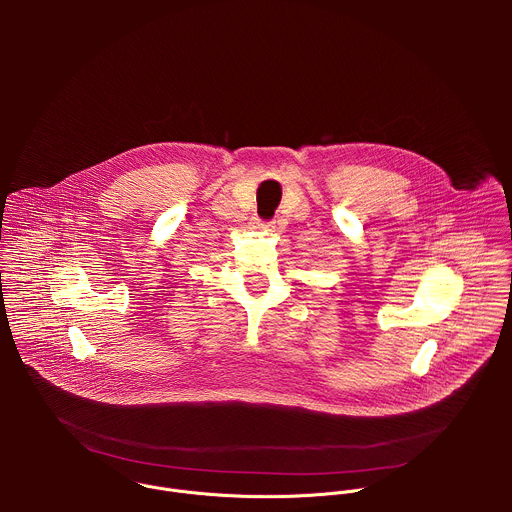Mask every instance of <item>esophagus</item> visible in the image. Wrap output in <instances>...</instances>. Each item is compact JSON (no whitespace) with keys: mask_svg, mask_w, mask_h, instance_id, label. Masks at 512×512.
Returning <instances> with one entry per match:
<instances>
[{"mask_svg":"<svg viewBox=\"0 0 512 512\" xmlns=\"http://www.w3.org/2000/svg\"><path fill=\"white\" fill-rule=\"evenodd\" d=\"M273 227H275V223H273V221H271V223H259V221L255 223V229H267V231H271Z\"/></svg>","mask_w":512,"mask_h":512,"instance_id":"34e87169","label":"esophagus"}]
</instances>
